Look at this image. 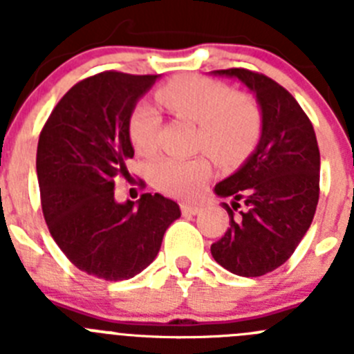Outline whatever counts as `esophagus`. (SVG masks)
Listing matches in <instances>:
<instances>
[{
	"label": "esophagus",
	"instance_id": "obj_1",
	"mask_svg": "<svg viewBox=\"0 0 354 354\" xmlns=\"http://www.w3.org/2000/svg\"><path fill=\"white\" fill-rule=\"evenodd\" d=\"M180 211L183 214H198L202 212V205L200 204H193V202H186V204H180Z\"/></svg>",
	"mask_w": 354,
	"mask_h": 354
}]
</instances>
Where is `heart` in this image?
I'll use <instances>...</instances> for the list:
<instances>
[{
  "instance_id": "1",
  "label": "heart",
  "mask_w": 354,
  "mask_h": 354,
  "mask_svg": "<svg viewBox=\"0 0 354 354\" xmlns=\"http://www.w3.org/2000/svg\"><path fill=\"white\" fill-rule=\"evenodd\" d=\"M158 101L179 118L198 124L196 149L205 150L221 165H236L250 156L262 136L264 115L252 95L236 93L223 81L204 76H184L158 90ZM161 117L154 108L142 104L129 120V138L140 156L156 154L159 147ZM152 184L167 195L189 196L211 177V161L205 156L183 159L161 158L152 165Z\"/></svg>"
}]
</instances>
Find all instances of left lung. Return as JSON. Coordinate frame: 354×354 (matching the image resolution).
Wrapping results in <instances>:
<instances>
[{
  "label": "left lung",
  "instance_id": "left-lung-1",
  "mask_svg": "<svg viewBox=\"0 0 354 354\" xmlns=\"http://www.w3.org/2000/svg\"><path fill=\"white\" fill-rule=\"evenodd\" d=\"M241 80L257 95L264 127L257 150L216 184L230 227L211 245L214 261L239 277H262L290 257L319 202L317 138L310 118L282 84L243 67L214 71Z\"/></svg>",
  "mask_w": 354,
  "mask_h": 354
}]
</instances>
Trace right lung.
<instances>
[{"label":"right lung","mask_w":354,"mask_h":354,"mask_svg":"<svg viewBox=\"0 0 354 354\" xmlns=\"http://www.w3.org/2000/svg\"><path fill=\"white\" fill-rule=\"evenodd\" d=\"M154 74L104 71L62 97L40 131L37 177L44 220L77 270L117 282L154 261L180 216L174 200L143 193L138 205L115 202V177H129V118Z\"/></svg>","instance_id":"obj_1"}]
</instances>
